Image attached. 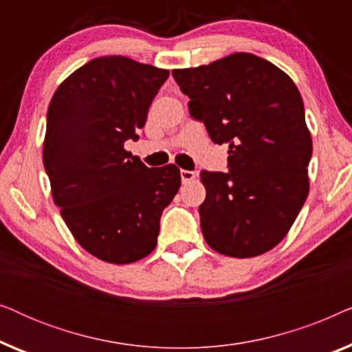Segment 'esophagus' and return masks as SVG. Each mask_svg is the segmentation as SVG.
<instances>
[{"label": "esophagus", "instance_id": "esophagus-1", "mask_svg": "<svg viewBox=\"0 0 352 352\" xmlns=\"http://www.w3.org/2000/svg\"><path fill=\"white\" fill-rule=\"evenodd\" d=\"M195 173L194 171H187V170H181V179L182 182H190L195 179Z\"/></svg>", "mask_w": 352, "mask_h": 352}]
</instances>
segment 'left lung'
I'll use <instances>...</instances> for the list:
<instances>
[{"label": "left lung", "instance_id": "8db88e82", "mask_svg": "<svg viewBox=\"0 0 352 352\" xmlns=\"http://www.w3.org/2000/svg\"><path fill=\"white\" fill-rule=\"evenodd\" d=\"M229 173L201 171V234L214 252L253 258L280 243L309 194L311 133L296 85L266 59L235 52L171 72Z\"/></svg>", "mask_w": 352, "mask_h": 352}]
</instances>
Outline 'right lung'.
<instances>
[{
  "mask_svg": "<svg viewBox=\"0 0 352 352\" xmlns=\"http://www.w3.org/2000/svg\"><path fill=\"white\" fill-rule=\"evenodd\" d=\"M168 75L129 57H98L62 81L47 109L43 163L52 199L76 242L105 263L152 253L179 190L176 165L147 168L124 148Z\"/></svg>",
  "mask_w": 352,
  "mask_h": 352,
  "instance_id": "obj_1",
  "label": "right lung"
}]
</instances>
